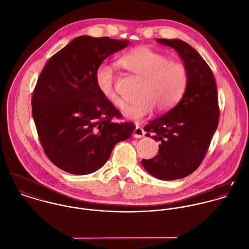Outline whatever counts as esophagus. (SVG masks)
Segmentation results:
<instances>
[{"instance_id":"esophagus-1","label":"esophagus","mask_w":249,"mask_h":249,"mask_svg":"<svg viewBox=\"0 0 249 249\" xmlns=\"http://www.w3.org/2000/svg\"><path fill=\"white\" fill-rule=\"evenodd\" d=\"M144 135H145L144 130H143L142 127L137 126L136 129H135V131H134V134H133L134 138H136V139H142V138L144 137Z\"/></svg>"}]
</instances>
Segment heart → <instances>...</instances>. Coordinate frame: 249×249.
<instances>
[{
  "label": "heart",
  "instance_id": "heart-1",
  "mask_svg": "<svg viewBox=\"0 0 249 249\" xmlns=\"http://www.w3.org/2000/svg\"><path fill=\"white\" fill-rule=\"evenodd\" d=\"M120 65L143 79L140 88V101L127 104L122 109L125 118L141 121L149 116L155 107L160 111L172 108L182 98L189 81L186 66L170 59L147 46L137 47L123 54ZM96 85L102 95L110 104L120 107L122 99L115 89L116 76L111 66L102 64L96 70Z\"/></svg>",
  "mask_w": 249,
  "mask_h": 249
}]
</instances>
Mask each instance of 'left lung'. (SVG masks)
I'll return each mask as SVG.
<instances>
[{
    "instance_id": "left-lung-1",
    "label": "left lung",
    "mask_w": 249,
    "mask_h": 249,
    "mask_svg": "<svg viewBox=\"0 0 249 249\" xmlns=\"http://www.w3.org/2000/svg\"><path fill=\"white\" fill-rule=\"evenodd\" d=\"M156 41L179 53L189 81L180 102L144 127L146 137L160 144L159 154L142 163L158 179L176 180L196 171L208 151L218 124L217 91L213 72L197 51L180 39Z\"/></svg>"
}]
</instances>
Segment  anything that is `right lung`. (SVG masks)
<instances>
[{
  "instance_id": "add662e5",
  "label": "right lung",
  "mask_w": 249,
  "mask_h": 249,
  "mask_svg": "<svg viewBox=\"0 0 249 249\" xmlns=\"http://www.w3.org/2000/svg\"><path fill=\"white\" fill-rule=\"evenodd\" d=\"M129 40L81 36L54 53L44 66L32 99L42 148L58 168L86 175L102 167L119 142L136 126L116 123L118 109L98 89L96 70Z\"/></svg>"
}]
</instances>
